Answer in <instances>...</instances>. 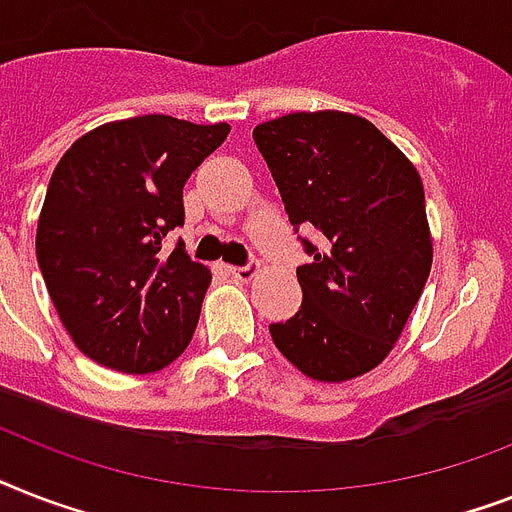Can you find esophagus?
Wrapping results in <instances>:
<instances>
[{
	"label": "esophagus",
	"mask_w": 512,
	"mask_h": 512,
	"mask_svg": "<svg viewBox=\"0 0 512 512\" xmlns=\"http://www.w3.org/2000/svg\"><path fill=\"white\" fill-rule=\"evenodd\" d=\"M228 273H231L233 279L252 281L257 276V265H231V268H228Z\"/></svg>",
	"instance_id": "1"
}]
</instances>
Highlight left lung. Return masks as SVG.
Returning <instances> with one entry per match:
<instances>
[{
    "label": "left lung",
    "mask_w": 512,
    "mask_h": 512,
    "mask_svg": "<svg viewBox=\"0 0 512 512\" xmlns=\"http://www.w3.org/2000/svg\"><path fill=\"white\" fill-rule=\"evenodd\" d=\"M252 138L295 231L321 247L297 268L303 305L271 324L276 348L321 382L380 364L420 300L430 263L425 191L414 164L372 122L342 111H300L257 124Z\"/></svg>",
    "instance_id": "left-lung-1"
}]
</instances>
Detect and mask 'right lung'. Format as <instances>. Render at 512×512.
<instances>
[{"instance_id":"add662e5","label":"right lung","mask_w":512,"mask_h":512,"mask_svg":"<svg viewBox=\"0 0 512 512\" xmlns=\"http://www.w3.org/2000/svg\"><path fill=\"white\" fill-rule=\"evenodd\" d=\"M231 127L164 114L108 122L68 148L47 185L36 260L76 348L127 374L172 364L212 273L183 241V185Z\"/></svg>"}]
</instances>
